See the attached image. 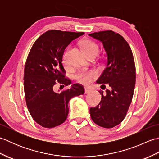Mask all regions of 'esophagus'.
<instances>
[{"label":"esophagus","mask_w":159,"mask_h":159,"mask_svg":"<svg viewBox=\"0 0 159 159\" xmlns=\"http://www.w3.org/2000/svg\"><path fill=\"white\" fill-rule=\"evenodd\" d=\"M91 92V89H89V88H87V87H85V93H89Z\"/></svg>","instance_id":"obj_1"}]
</instances>
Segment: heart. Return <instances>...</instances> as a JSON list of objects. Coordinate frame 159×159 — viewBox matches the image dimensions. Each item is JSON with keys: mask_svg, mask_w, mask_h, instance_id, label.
Returning <instances> with one entry per match:
<instances>
[{"mask_svg": "<svg viewBox=\"0 0 159 159\" xmlns=\"http://www.w3.org/2000/svg\"><path fill=\"white\" fill-rule=\"evenodd\" d=\"M81 46L83 50V51L85 52L87 55L91 53H95L97 54L99 52V47L95 42L93 41H91L89 39H85L82 42ZM67 51L68 49L66 50V52L64 53L63 57V62L64 66L66 67L68 65L67 59ZM96 76V73L93 70H81L79 71L76 75L75 79L78 82H79L84 85H87L89 84L92 80Z\"/></svg>", "mask_w": 159, "mask_h": 159, "instance_id": "obj_1", "label": "heart"}]
</instances>
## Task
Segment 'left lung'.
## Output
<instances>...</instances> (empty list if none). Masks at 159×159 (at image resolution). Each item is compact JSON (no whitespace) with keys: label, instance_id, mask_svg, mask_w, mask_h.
Here are the masks:
<instances>
[{"label":"left lung","instance_id":"obj_1","mask_svg":"<svg viewBox=\"0 0 159 159\" xmlns=\"http://www.w3.org/2000/svg\"><path fill=\"white\" fill-rule=\"evenodd\" d=\"M102 42L107 55L106 67L97 80L101 88L100 102L90 108L91 118L98 126L111 128L126 116L136 81L135 64L130 47L119 33L104 31L89 34Z\"/></svg>","mask_w":159,"mask_h":159}]
</instances>
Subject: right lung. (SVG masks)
Masks as SVG:
<instances>
[{
    "label": "right lung",
    "mask_w": 159,
    "mask_h": 159,
    "mask_svg": "<svg viewBox=\"0 0 159 159\" xmlns=\"http://www.w3.org/2000/svg\"><path fill=\"white\" fill-rule=\"evenodd\" d=\"M83 34L50 30L37 39L29 53L24 73L26 103L33 119L42 127L54 128L63 123L70 100L85 93L79 83L61 93L54 92L57 84L64 87L72 83L65 75L63 55L69 43Z\"/></svg>",
    "instance_id": "add662e5"
}]
</instances>
